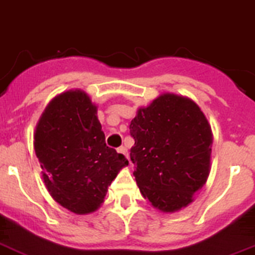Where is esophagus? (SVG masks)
Instances as JSON below:
<instances>
[{
    "instance_id": "esophagus-1",
    "label": "esophagus",
    "mask_w": 255,
    "mask_h": 255,
    "mask_svg": "<svg viewBox=\"0 0 255 255\" xmlns=\"http://www.w3.org/2000/svg\"><path fill=\"white\" fill-rule=\"evenodd\" d=\"M118 153L121 154L122 157L127 158V159H128V153H127V149H126V147H124V146L118 147Z\"/></svg>"
}]
</instances>
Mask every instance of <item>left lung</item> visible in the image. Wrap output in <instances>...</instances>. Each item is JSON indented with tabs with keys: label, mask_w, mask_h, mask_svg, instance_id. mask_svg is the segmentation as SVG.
Listing matches in <instances>:
<instances>
[{
	"label": "left lung",
	"mask_w": 255,
	"mask_h": 255,
	"mask_svg": "<svg viewBox=\"0 0 255 255\" xmlns=\"http://www.w3.org/2000/svg\"><path fill=\"white\" fill-rule=\"evenodd\" d=\"M131 160L140 192L162 213L193 202L210 174L213 131L190 98L163 93L140 108L129 124Z\"/></svg>",
	"instance_id": "left-lung-1"
}]
</instances>
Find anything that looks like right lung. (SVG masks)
Returning <instances> with one entry per match:
<instances>
[{
	"mask_svg": "<svg viewBox=\"0 0 255 255\" xmlns=\"http://www.w3.org/2000/svg\"><path fill=\"white\" fill-rule=\"evenodd\" d=\"M33 147L53 200L78 215L97 210L111 181L128 166L106 145L97 106L80 89L49 102L36 126Z\"/></svg>",
	"mask_w": 255,
	"mask_h": 255,
	"instance_id": "right-lung-1",
	"label": "right lung"
}]
</instances>
